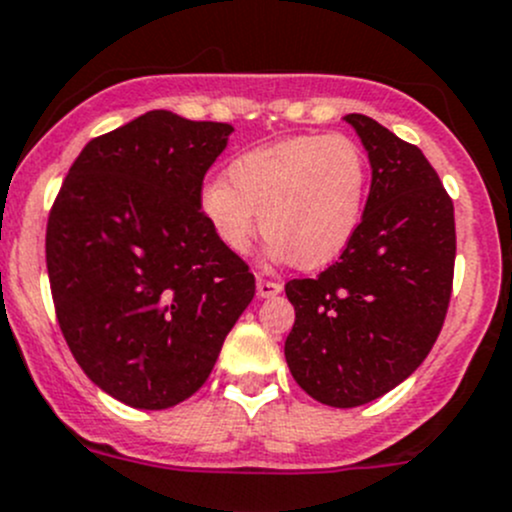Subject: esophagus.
<instances>
[{
    "label": "esophagus",
    "mask_w": 512,
    "mask_h": 512,
    "mask_svg": "<svg viewBox=\"0 0 512 512\" xmlns=\"http://www.w3.org/2000/svg\"><path fill=\"white\" fill-rule=\"evenodd\" d=\"M282 292V285L280 282H270V280H257V294H260L262 299H272L277 297V294Z\"/></svg>",
    "instance_id": "obj_1"
}]
</instances>
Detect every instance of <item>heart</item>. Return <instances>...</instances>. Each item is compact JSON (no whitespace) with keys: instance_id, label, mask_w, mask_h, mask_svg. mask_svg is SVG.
<instances>
[{"instance_id":"b5f03b06","label":"heart","mask_w":512,"mask_h":512,"mask_svg":"<svg viewBox=\"0 0 512 512\" xmlns=\"http://www.w3.org/2000/svg\"><path fill=\"white\" fill-rule=\"evenodd\" d=\"M369 188V158L352 136H294L230 160L225 180L200 190V213L230 255H245L262 223L270 257L317 270L354 240Z\"/></svg>"}]
</instances>
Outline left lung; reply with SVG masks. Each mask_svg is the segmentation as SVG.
<instances>
[{"instance_id": "left-lung-1", "label": "left lung", "mask_w": 512, "mask_h": 512, "mask_svg": "<svg viewBox=\"0 0 512 512\" xmlns=\"http://www.w3.org/2000/svg\"><path fill=\"white\" fill-rule=\"evenodd\" d=\"M344 121L369 153L364 220L339 262L285 287L289 371L334 409L369 404L421 366L446 319L456 262L453 203L426 156L374 118Z\"/></svg>"}]
</instances>
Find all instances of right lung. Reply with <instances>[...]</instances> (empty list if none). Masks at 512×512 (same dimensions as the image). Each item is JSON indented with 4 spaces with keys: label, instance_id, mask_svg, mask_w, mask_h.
Here are the masks:
<instances>
[{
    "label": "right lung",
    "instance_id": "1",
    "mask_svg": "<svg viewBox=\"0 0 512 512\" xmlns=\"http://www.w3.org/2000/svg\"><path fill=\"white\" fill-rule=\"evenodd\" d=\"M230 123L148 111L86 143L46 225V270L71 354L101 391L160 411L208 381L255 277L200 213Z\"/></svg>",
    "mask_w": 512,
    "mask_h": 512
}]
</instances>
